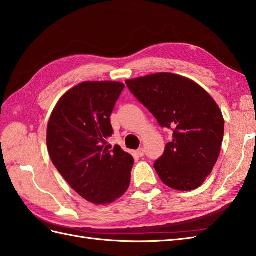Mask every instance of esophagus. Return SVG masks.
<instances>
[{
	"instance_id": "esophagus-1",
	"label": "esophagus",
	"mask_w": 256,
	"mask_h": 256,
	"mask_svg": "<svg viewBox=\"0 0 256 256\" xmlns=\"http://www.w3.org/2000/svg\"><path fill=\"white\" fill-rule=\"evenodd\" d=\"M138 154L140 156V157H143L144 155H145V150L142 148H138Z\"/></svg>"
}]
</instances>
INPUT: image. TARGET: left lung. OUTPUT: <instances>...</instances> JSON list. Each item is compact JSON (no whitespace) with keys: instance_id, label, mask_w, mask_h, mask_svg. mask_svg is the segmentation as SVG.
Segmentation results:
<instances>
[{"instance_id":"left-lung-1","label":"left lung","mask_w":256,"mask_h":256,"mask_svg":"<svg viewBox=\"0 0 256 256\" xmlns=\"http://www.w3.org/2000/svg\"><path fill=\"white\" fill-rule=\"evenodd\" d=\"M125 82L160 126L174 132L164 154L154 162L162 182L180 192L201 186L218 160L224 134V120L216 101L194 81L175 74Z\"/></svg>"}]
</instances>
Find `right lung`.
<instances>
[{
	"label": "right lung",
	"mask_w": 256,
	"mask_h": 256,
	"mask_svg": "<svg viewBox=\"0 0 256 256\" xmlns=\"http://www.w3.org/2000/svg\"><path fill=\"white\" fill-rule=\"evenodd\" d=\"M124 84L84 81L64 94L47 126L52 164L70 187L96 204H108L126 192L133 157L118 145H108L110 122Z\"/></svg>",
	"instance_id": "right-lung-1"
}]
</instances>
